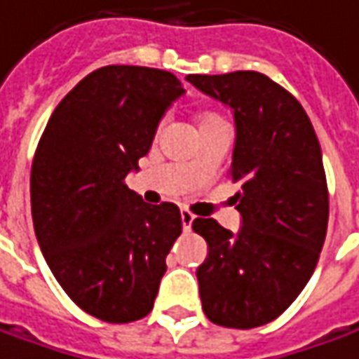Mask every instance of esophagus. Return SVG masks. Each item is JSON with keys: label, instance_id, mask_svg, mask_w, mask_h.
<instances>
[{"label": "esophagus", "instance_id": "34e87169", "mask_svg": "<svg viewBox=\"0 0 359 359\" xmlns=\"http://www.w3.org/2000/svg\"><path fill=\"white\" fill-rule=\"evenodd\" d=\"M180 220H182V230L190 231V226H192V220H194L192 212L180 210Z\"/></svg>", "mask_w": 359, "mask_h": 359}]
</instances>
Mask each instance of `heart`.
<instances>
[{
    "label": "heart",
    "mask_w": 359,
    "mask_h": 359,
    "mask_svg": "<svg viewBox=\"0 0 359 359\" xmlns=\"http://www.w3.org/2000/svg\"><path fill=\"white\" fill-rule=\"evenodd\" d=\"M212 119H220V118H216V116H206L202 121H212Z\"/></svg>",
    "instance_id": "1"
}]
</instances>
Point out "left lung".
Returning a JSON list of instances; mask_svg holds the SVG:
<instances>
[{"label": "left lung", "mask_w": 359, "mask_h": 359, "mask_svg": "<svg viewBox=\"0 0 359 359\" xmlns=\"http://www.w3.org/2000/svg\"><path fill=\"white\" fill-rule=\"evenodd\" d=\"M187 80L231 108L236 121L230 179L240 184L233 196L240 231L214 218L192 222L208 243L196 269L202 311L226 328L263 326L301 294L324 245L328 187L320 143L297 97L262 72Z\"/></svg>", "instance_id": "8db88e82"}]
</instances>
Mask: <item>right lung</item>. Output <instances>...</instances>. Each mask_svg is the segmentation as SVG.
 <instances>
[{
  "mask_svg": "<svg viewBox=\"0 0 359 359\" xmlns=\"http://www.w3.org/2000/svg\"><path fill=\"white\" fill-rule=\"evenodd\" d=\"M182 94L167 70L97 68L62 97L36 145V241L65 292L104 323H133L151 313L165 259L182 231L177 204L151 206L126 184Z\"/></svg>",
  "mask_w": 359,
  "mask_h": 359,
  "instance_id": "1",
  "label": "right lung"
}]
</instances>
